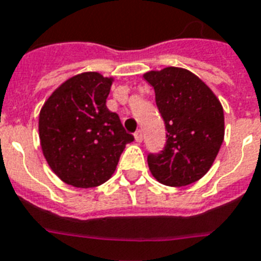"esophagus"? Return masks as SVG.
Segmentation results:
<instances>
[{"label":"esophagus","mask_w":261,"mask_h":261,"mask_svg":"<svg viewBox=\"0 0 261 261\" xmlns=\"http://www.w3.org/2000/svg\"><path fill=\"white\" fill-rule=\"evenodd\" d=\"M135 140H136V143H141L143 141V133L140 132H136L135 133Z\"/></svg>","instance_id":"34e87169"}]
</instances>
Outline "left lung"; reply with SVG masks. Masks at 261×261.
Segmentation results:
<instances>
[{"mask_svg":"<svg viewBox=\"0 0 261 261\" xmlns=\"http://www.w3.org/2000/svg\"><path fill=\"white\" fill-rule=\"evenodd\" d=\"M143 77L153 87L167 129L164 150L148 156L150 173L169 187L192 184L210 171L224 141L221 102L187 69L168 66Z\"/></svg>","mask_w":261,"mask_h":261,"instance_id":"obj_1","label":"left lung"}]
</instances>
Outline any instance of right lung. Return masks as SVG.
<instances>
[{
    "label": "right lung",
    "instance_id": "add662e5",
    "mask_svg": "<svg viewBox=\"0 0 261 261\" xmlns=\"http://www.w3.org/2000/svg\"><path fill=\"white\" fill-rule=\"evenodd\" d=\"M113 77L84 72L70 77L40 111L41 149L58 178L76 188L104 184L133 136L107 108Z\"/></svg>",
    "mask_w": 261,
    "mask_h": 261
}]
</instances>
